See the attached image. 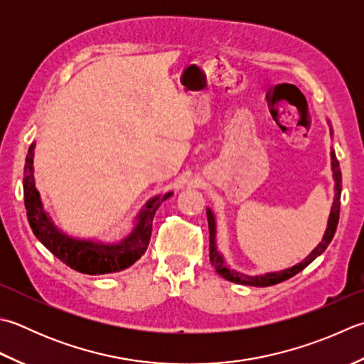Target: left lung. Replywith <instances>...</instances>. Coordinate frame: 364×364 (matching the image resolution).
<instances>
[{"label": "left lung", "instance_id": "1", "mask_svg": "<svg viewBox=\"0 0 364 364\" xmlns=\"http://www.w3.org/2000/svg\"><path fill=\"white\" fill-rule=\"evenodd\" d=\"M330 126V135H333L331 124L328 121ZM331 170H333V180H334V198H333V205H331V211H330V218H328V225H326V230L323 233V238L317 247L312 251L308 257H306L303 262L298 263V265H294L291 268L282 269V272H274V273H267V274H259V276H247L237 272V269H232L229 265L225 263L224 255L219 252L218 245H216V216L215 213L211 211V208H206V218H208V229H210V260L211 265L215 267L216 273L224 277V279L235 282V284H241V286H252V287H268V286H274V284H279L282 281L289 279V277L298 274L300 272L309 265L311 262H314L320 254H322L328 245L331 243V240L334 237V232H336L338 227V220H339V210H341V191H343V175H341V168H339V162L336 159V154H334V149L331 148Z\"/></svg>", "mask_w": 364, "mask_h": 364}]
</instances>
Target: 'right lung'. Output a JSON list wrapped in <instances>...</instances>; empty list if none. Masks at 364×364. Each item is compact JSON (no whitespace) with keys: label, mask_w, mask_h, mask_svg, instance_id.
Masks as SVG:
<instances>
[{"label":"right lung","mask_w":364,"mask_h":364,"mask_svg":"<svg viewBox=\"0 0 364 364\" xmlns=\"http://www.w3.org/2000/svg\"><path fill=\"white\" fill-rule=\"evenodd\" d=\"M34 146L31 144L25 161L23 196L28 223L33 233L56 259L78 273L83 274H107L118 273L137 262L145 254L149 245L153 229V218L164 200L172 196V192L159 194L145 203L144 208L135 218L131 233L115 243H102L96 240L75 238L64 233L55 225L52 218L44 210L39 191L34 183Z\"/></svg>","instance_id":"1"}]
</instances>
